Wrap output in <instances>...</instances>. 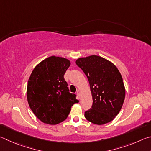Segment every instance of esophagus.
<instances>
[{"label": "esophagus", "instance_id": "1", "mask_svg": "<svg viewBox=\"0 0 151 151\" xmlns=\"http://www.w3.org/2000/svg\"><path fill=\"white\" fill-rule=\"evenodd\" d=\"M76 94H77V95L78 96V97H80V96H81V91H79V90H78L77 91H76Z\"/></svg>", "mask_w": 151, "mask_h": 151}]
</instances>
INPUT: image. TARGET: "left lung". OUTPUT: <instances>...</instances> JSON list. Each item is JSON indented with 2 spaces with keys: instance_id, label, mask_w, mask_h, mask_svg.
<instances>
[{
  "instance_id": "obj_1",
  "label": "left lung",
  "mask_w": 151,
  "mask_h": 151,
  "mask_svg": "<svg viewBox=\"0 0 151 151\" xmlns=\"http://www.w3.org/2000/svg\"><path fill=\"white\" fill-rule=\"evenodd\" d=\"M76 64L87 76L93 97L91 109L85 112L86 119L98 125L112 121L121 111L125 97L124 83L118 68L97 55L78 58Z\"/></svg>"
}]
</instances>
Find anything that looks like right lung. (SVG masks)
<instances>
[{
  "label": "right lung",
  "instance_id": "right-lung-1",
  "mask_svg": "<svg viewBox=\"0 0 151 151\" xmlns=\"http://www.w3.org/2000/svg\"><path fill=\"white\" fill-rule=\"evenodd\" d=\"M70 65L67 58L52 56L35 66L28 81L27 97L33 113L40 121L55 125L65 121L75 103L64 78Z\"/></svg>",
  "mask_w": 151,
  "mask_h": 151
}]
</instances>
